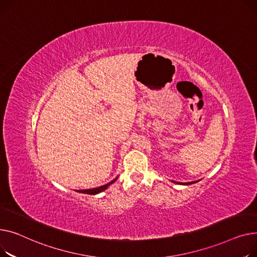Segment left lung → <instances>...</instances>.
<instances>
[{
  "label": "left lung",
  "instance_id": "obj_1",
  "mask_svg": "<svg viewBox=\"0 0 257 257\" xmlns=\"http://www.w3.org/2000/svg\"><path fill=\"white\" fill-rule=\"evenodd\" d=\"M173 183H175V182H173ZM194 183H197V182H193V183H183V184H180V183H176V184H179V185H191V184H194Z\"/></svg>",
  "mask_w": 257,
  "mask_h": 257
}]
</instances>
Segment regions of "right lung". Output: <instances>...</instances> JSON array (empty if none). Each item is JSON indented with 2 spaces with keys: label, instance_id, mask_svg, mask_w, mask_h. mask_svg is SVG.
<instances>
[{
  "label": "right lung",
  "instance_id": "1",
  "mask_svg": "<svg viewBox=\"0 0 257 257\" xmlns=\"http://www.w3.org/2000/svg\"><path fill=\"white\" fill-rule=\"evenodd\" d=\"M117 179V177L115 178V179H113L112 182H110L109 184H107V185H103V186H101V187H98V188H94V189H88V190H80V191H77V192H80V193H84V194H89V195H95V194H98V193H100V192H102V191H104L105 189H107L110 185H112L115 180Z\"/></svg>",
  "mask_w": 257,
  "mask_h": 257
}]
</instances>
